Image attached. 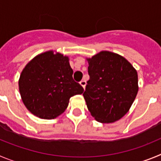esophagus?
<instances>
[{
	"mask_svg": "<svg viewBox=\"0 0 161 161\" xmlns=\"http://www.w3.org/2000/svg\"><path fill=\"white\" fill-rule=\"evenodd\" d=\"M86 81H85V80H82V81H81V82H80V85L82 86V87L84 88V89H85V86H86Z\"/></svg>",
	"mask_w": 161,
	"mask_h": 161,
	"instance_id": "obj_1",
	"label": "esophagus"
}]
</instances>
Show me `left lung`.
I'll list each match as a JSON object with an SVG mask.
<instances>
[{"instance_id": "obj_1", "label": "left lung", "mask_w": 161, "mask_h": 161, "mask_svg": "<svg viewBox=\"0 0 161 161\" xmlns=\"http://www.w3.org/2000/svg\"><path fill=\"white\" fill-rule=\"evenodd\" d=\"M88 62L83 97L91 115L103 124L120 119L129 111L138 92V75L122 56L101 51Z\"/></svg>"}]
</instances>
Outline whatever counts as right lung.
Segmentation results:
<instances>
[{
  "label": "right lung",
  "instance_id": "1",
  "mask_svg": "<svg viewBox=\"0 0 161 161\" xmlns=\"http://www.w3.org/2000/svg\"><path fill=\"white\" fill-rule=\"evenodd\" d=\"M72 75L68 57L52 50L38 54L20 75L18 85L23 103L39 118H56L66 109L70 97L84 91Z\"/></svg>",
  "mask_w": 161,
  "mask_h": 161
}]
</instances>
